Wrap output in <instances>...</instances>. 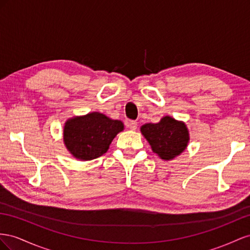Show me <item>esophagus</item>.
<instances>
[{
  "instance_id": "34e87169",
  "label": "esophagus",
  "mask_w": 250,
  "mask_h": 250,
  "mask_svg": "<svg viewBox=\"0 0 250 250\" xmlns=\"http://www.w3.org/2000/svg\"><path fill=\"white\" fill-rule=\"evenodd\" d=\"M126 125H127V127H129V129L132 130V131H135V130L137 129V123H136V121H135V120L127 121Z\"/></svg>"
}]
</instances>
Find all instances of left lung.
<instances>
[{
    "label": "left lung",
    "mask_w": 250,
    "mask_h": 250,
    "mask_svg": "<svg viewBox=\"0 0 250 250\" xmlns=\"http://www.w3.org/2000/svg\"><path fill=\"white\" fill-rule=\"evenodd\" d=\"M153 152L163 160H172L188 146L189 134L187 125L170 116L162 117L158 124H146L140 127Z\"/></svg>",
    "instance_id": "8db88e82"
}]
</instances>
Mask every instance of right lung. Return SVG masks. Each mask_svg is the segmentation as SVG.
Instances as JSON below:
<instances>
[{
  "label": "right lung",
  "instance_id": "obj_1",
  "mask_svg": "<svg viewBox=\"0 0 250 250\" xmlns=\"http://www.w3.org/2000/svg\"><path fill=\"white\" fill-rule=\"evenodd\" d=\"M121 131H124V124L120 120L92 112L66 121L63 144L76 159L92 160L106 153L112 140Z\"/></svg>",
  "mask_w": 250,
  "mask_h": 250
}]
</instances>
